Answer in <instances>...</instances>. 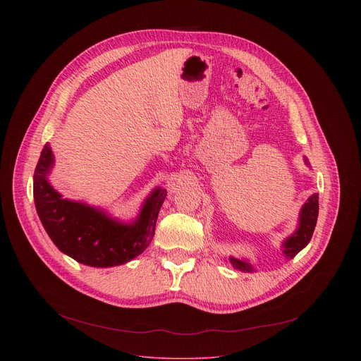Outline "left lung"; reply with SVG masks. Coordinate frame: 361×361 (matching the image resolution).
<instances>
[{
	"instance_id": "left-lung-1",
	"label": "left lung",
	"mask_w": 361,
	"mask_h": 361,
	"mask_svg": "<svg viewBox=\"0 0 361 361\" xmlns=\"http://www.w3.org/2000/svg\"><path fill=\"white\" fill-rule=\"evenodd\" d=\"M305 164L310 166V162L306 157H305ZM317 214H319V195L314 193L306 200L305 204L301 206L300 214H298V225L295 231L282 241L281 249H282L283 257L293 259L309 244L316 226ZM228 262L233 264L234 269H238L241 272H255V267L250 263L249 259L230 256Z\"/></svg>"
}]
</instances>
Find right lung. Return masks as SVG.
<instances>
[{
  "mask_svg": "<svg viewBox=\"0 0 361 361\" xmlns=\"http://www.w3.org/2000/svg\"><path fill=\"white\" fill-rule=\"evenodd\" d=\"M54 162L47 143L33 174V199L47 234L60 252L87 267L111 268L133 260L149 247L165 188H154L143 200L139 215L126 222L102 207L64 199L48 180Z\"/></svg>",
  "mask_w": 361,
  "mask_h": 361,
  "instance_id": "add662e5",
  "label": "right lung"
}]
</instances>
